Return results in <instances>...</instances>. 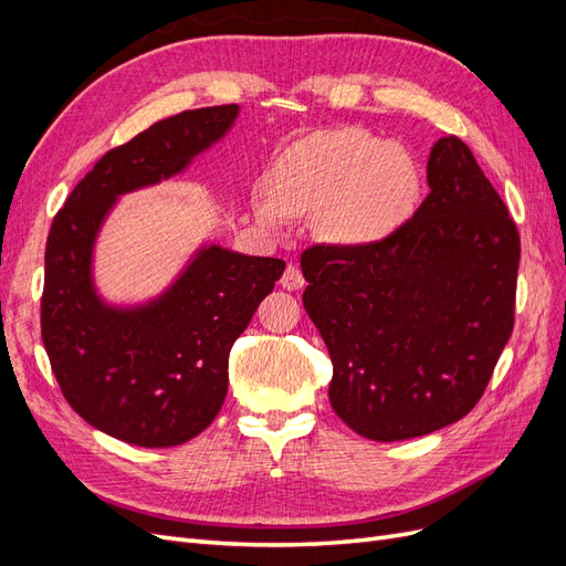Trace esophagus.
Wrapping results in <instances>:
<instances>
[{"label":"esophagus","mask_w":566,"mask_h":566,"mask_svg":"<svg viewBox=\"0 0 566 566\" xmlns=\"http://www.w3.org/2000/svg\"><path fill=\"white\" fill-rule=\"evenodd\" d=\"M281 285L285 290H300L304 285V276H302V269L297 264H287L283 276H281Z\"/></svg>","instance_id":"1"}]
</instances>
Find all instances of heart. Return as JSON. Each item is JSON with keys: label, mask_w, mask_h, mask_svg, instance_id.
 <instances>
[{"label": "heart", "mask_w": 566, "mask_h": 566, "mask_svg": "<svg viewBox=\"0 0 566 566\" xmlns=\"http://www.w3.org/2000/svg\"><path fill=\"white\" fill-rule=\"evenodd\" d=\"M271 198L256 217L279 224L283 214H316L321 233L364 243L397 229L420 193L418 163L399 144L361 129H325L290 146L273 167Z\"/></svg>", "instance_id": "b5f03b06"}]
</instances>
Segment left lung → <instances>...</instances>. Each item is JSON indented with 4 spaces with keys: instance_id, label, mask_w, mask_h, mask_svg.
Wrapping results in <instances>:
<instances>
[{
    "instance_id": "8db88e82",
    "label": "left lung",
    "mask_w": 566,
    "mask_h": 566,
    "mask_svg": "<svg viewBox=\"0 0 566 566\" xmlns=\"http://www.w3.org/2000/svg\"><path fill=\"white\" fill-rule=\"evenodd\" d=\"M427 186L380 241L302 252V302L333 361L331 406L373 441L465 418L515 325L520 231L458 136L434 144Z\"/></svg>"
}]
</instances>
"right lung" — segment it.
<instances>
[{"label":"right lung","instance_id":"1","mask_svg":"<svg viewBox=\"0 0 566 566\" xmlns=\"http://www.w3.org/2000/svg\"><path fill=\"white\" fill-rule=\"evenodd\" d=\"M235 115V104L184 111L111 148L46 238L42 339L51 370L80 418L134 447H177L217 418L229 352L285 262L205 248L158 302L119 312L94 293V238L117 196L181 172Z\"/></svg>","mask_w":566,"mask_h":566}]
</instances>
